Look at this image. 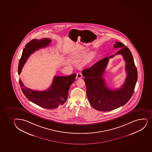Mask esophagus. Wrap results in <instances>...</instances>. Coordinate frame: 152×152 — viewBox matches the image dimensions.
Instances as JSON below:
<instances>
[{
    "mask_svg": "<svg viewBox=\"0 0 152 152\" xmlns=\"http://www.w3.org/2000/svg\"><path fill=\"white\" fill-rule=\"evenodd\" d=\"M82 76V74L81 73H77L76 78H77V79L81 78Z\"/></svg>",
    "mask_w": 152,
    "mask_h": 152,
    "instance_id": "34e87169",
    "label": "esophagus"
}]
</instances>
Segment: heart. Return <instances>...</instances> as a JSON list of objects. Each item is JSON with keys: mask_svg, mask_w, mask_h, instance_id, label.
Instances as JSON below:
<instances>
[{"mask_svg": "<svg viewBox=\"0 0 152 152\" xmlns=\"http://www.w3.org/2000/svg\"><path fill=\"white\" fill-rule=\"evenodd\" d=\"M87 51H88L87 49H84L83 51L75 53L73 56L74 59H76L77 60H81L85 59L82 63V65H86L91 61L93 57V53H91L89 55H87Z\"/></svg>", "mask_w": 152, "mask_h": 152, "instance_id": "heart-1", "label": "heart"}]
</instances>
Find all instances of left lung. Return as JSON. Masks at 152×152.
<instances>
[{
	"label": "left lung",
	"mask_w": 152,
	"mask_h": 152,
	"mask_svg": "<svg viewBox=\"0 0 152 152\" xmlns=\"http://www.w3.org/2000/svg\"><path fill=\"white\" fill-rule=\"evenodd\" d=\"M115 43L114 48H121L118 52L82 71L89 102L94 109L99 111H111L124 105L132 96L137 82V69L131 51L122 42ZM119 54L123 55L126 63L127 77L121 88L111 90L106 86L102 77L109 59Z\"/></svg>",
	"instance_id": "1"
}]
</instances>
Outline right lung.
Instances as JSON below:
<instances>
[{"label":"right lung","mask_w":152,"mask_h":152,"mask_svg":"<svg viewBox=\"0 0 152 152\" xmlns=\"http://www.w3.org/2000/svg\"><path fill=\"white\" fill-rule=\"evenodd\" d=\"M51 42V39L47 38L39 40L34 39L26 44L18 64V75L21 73L23 66L29 56L39 49L49 46ZM76 75L72 74L68 76H55L50 87L43 91L27 88L20 79L19 83L23 93L29 101L44 108L53 110L65 103L68 96L69 90L75 81Z\"/></svg>","instance_id":"add662e5"}]
</instances>
